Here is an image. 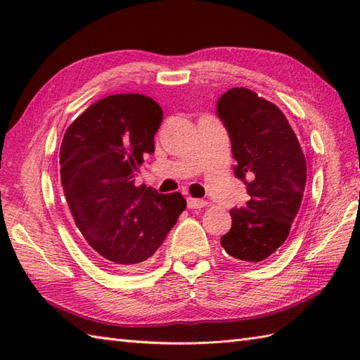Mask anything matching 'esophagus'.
Instances as JSON below:
<instances>
[{
    "label": "esophagus",
    "mask_w": 360,
    "mask_h": 360,
    "mask_svg": "<svg viewBox=\"0 0 360 360\" xmlns=\"http://www.w3.org/2000/svg\"><path fill=\"white\" fill-rule=\"evenodd\" d=\"M187 205L188 209H201V207H205L207 202L202 200H196V198H187Z\"/></svg>",
    "instance_id": "esophagus-1"
}]
</instances>
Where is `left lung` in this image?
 <instances>
[{"label":"left lung","instance_id":"left-lung-1","mask_svg":"<svg viewBox=\"0 0 360 360\" xmlns=\"http://www.w3.org/2000/svg\"><path fill=\"white\" fill-rule=\"evenodd\" d=\"M219 119L232 141L235 174L246 184V207L232 209L221 246L240 262L259 263L286 241L307 186V159L277 105L248 88L219 97Z\"/></svg>","mask_w":360,"mask_h":360}]
</instances>
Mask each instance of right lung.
Returning <instances> with one entry per match:
<instances>
[{
    "label": "right lung",
    "instance_id": "add662e5",
    "mask_svg": "<svg viewBox=\"0 0 360 360\" xmlns=\"http://www.w3.org/2000/svg\"><path fill=\"white\" fill-rule=\"evenodd\" d=\"M162 108L142 94H112L68 127L60 147L62 187L75 226L98 262L131 269L148 259L186 210L181 193L134 186L155 153Z\"/></svg>",
    "mask_w": 360,
    "mask_h": 360
}]
</instances>
